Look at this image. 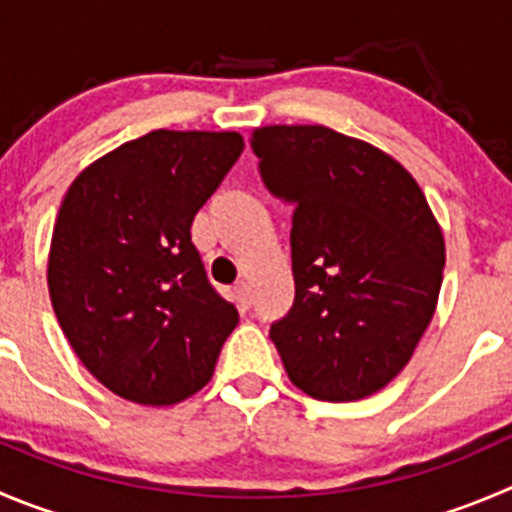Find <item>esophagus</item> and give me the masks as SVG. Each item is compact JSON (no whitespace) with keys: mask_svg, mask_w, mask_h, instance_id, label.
<instances>
[{"mask_svg":"<svg viewBox=\"0 0 512 512\" xmlns=\"http://www.w3.org/2000/svg\"><path fill=\"white\" fill-rule=\"evenodd\" d=\"M233 301H236L241 309H248V306H251V286H248L246 281L236 284V289H233Z\"/></svg>","mask_w":512,"mask_h":512,"instance_id":"1","label":"esophagus"}]
</instances>
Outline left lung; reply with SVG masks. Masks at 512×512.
<instances>
[{
	"instance_id": "1",
	"label": "left lung",
	"mask_w": 512,
	"mask_h": 512,
	"mask_svg": "<svg viewBox=\"0 0 512 512\" xmlns=\"http://www.w3.org/2000/svg\"><path fill=\"white\" fill-rule=\"evenodd\" d=\"M253 153L294 206L296 296L271 324L286 374L309 397L354 402L410 362L437 306L445 241L397 160L324 125H271Z\"/></svg>"
}]
</instances>
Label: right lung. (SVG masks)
Here are the masks:
<instances>
[{"instance_id":"right-lung-1","label":"right lung","mask_w":512,"mask_h":512,"mask_svg":"<svg viewBox=\"0 0 512 512\" xmlns=\"http://www.w3.org/2000/svg\"><path fill=\"white\" fill-rule=\"evenodd\" d=\"M238 133L153 130L95 160L52 231V309L118 397L175 405L206 387L238 311L208 281L191 226L238 160Z\"/></svg>"}]
</instances>
